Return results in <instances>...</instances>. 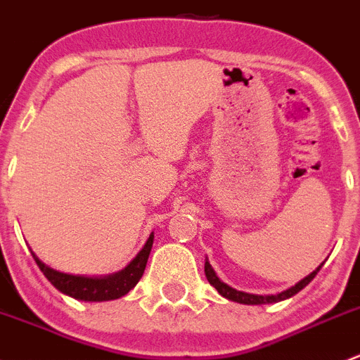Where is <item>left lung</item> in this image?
I'll return each mask as SVG.
<instances>
[{
  "instance_id": "8db88e82",
  "label": "left lung",
  "mask_w": 360,
  "mask_h": 360,
  "mask_svg": "<svg viewBox=\"0 0 360 360\" xmlns=\"http://www.w3.org/2000/svg\"><path fill=\"white\" fill-rule=\"evenodd\" d=\"M322 264L317 268V270L311 271L308 277H304L303 281L297 282L296 285H292L291 289H288V291H284L281 294H271V296H257V294H248V292H242V291H237V289L230 288V285H226L224 282H221L219 278H217L216 271L212 270V266H210L209 261H205V277H207V281H209V284L212 285V288H216L217 292H219L223 297H226V300L237 301V303H242V304H264V303H277V301L288 300V297H291L296 292H300L301 289L307 288V285L314 281V277L317 275V271L321 270Z\"/></svg>"
}]
</instances>
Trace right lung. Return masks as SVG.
Masks as SVG:
<instances>
[{"label":"right lung","mask_w":360,"mask_h":360,"mask_svg":"<svg viewBox=\"0 0 360 360\" xmlns=\"http://www.w3.org/2000/svg\"><path fill=\"white\" fill-rule=\"evenodd\" d=\"M151 248H153V233L150 235L146 245H144L143 250L134 257L132 263H130L125 270L103 278L76 277V275L60 274V271L52 270V268L46 266L45 263H41L32 250L31 254L32 257H34L36 264L39 266V270L43 271V275H45L50 281V284L56 289H59L60 292L83 301H108L125 296V294L139 282V278L143 277L144 274V268H146Z\"/></svg>","instance_id":"obj_1"}]
</instances>
